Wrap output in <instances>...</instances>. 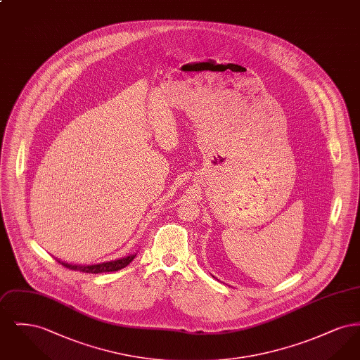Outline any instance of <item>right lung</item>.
<instances>
[{
    "mask_svg": "<svg viewBox=\"0 0 360 360\" xmlns=\"http://www.w3.org/2000/svg\"><path fill=\"white\" fill-rule=\"evenodd\" d=\"M135 255H129V257H121L117 260H110V262H103L98 264H90V266H81V264H70L66 262L58 260L60 264H63L65 267H68L70 270L74 271H81V273H89V274H101V273H112V271H119L121 269L127 267L134 259Z\"/></svg>",
    "mask_w": 360,
    "mask_h": 360,
    "instance_id": "right-lung-1",
    "label": "right lung"
}]
</instances>
